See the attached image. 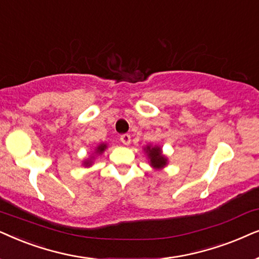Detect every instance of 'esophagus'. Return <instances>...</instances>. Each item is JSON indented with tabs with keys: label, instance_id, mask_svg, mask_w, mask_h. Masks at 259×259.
I'll list each match as a JSON object with an SVG mask.
<instances>
[{
	"label": "esophagus",
	"instance_id": "esophagus-1",
	"mask_svg": "<svg viewBox=\"0 0 259 259\" xmlns=\"http://www.w3.org/2000/svg\"><path fill=\"white\" fill-rule=\"evenodd\" d=\"M120 141H122L123 144H125V146H127V144H130V135L129 134H123V135H120Z\"/></svg>",
	"mask_w": 259,
	"mask_h": 259
}]
</instances>
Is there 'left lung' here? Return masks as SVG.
<instances>
[{
	"instance_id": "1",
	"label": "left lung",
	"mask_w": 259,
	"mask_h": 259,
	"mask_svg": "<svg viewBox=\"0 0 259 259\" xmlns=\"http://www.w3.org/2000/svg\"><path fill=\"white\" fill-rule=\"evenodd\" d=\"M146 151L148 154V157L150 158V164L155 168H162L167 163V158L162 155L161 148L158 147H147Z\"/></svg>"
}]
</instances>
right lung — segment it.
I'll use <instances>...</instances> for the list:
<instances>
[{
    "instance_id": "right-lung-1",
    "label": "right lung",
    "mask_w": 259,
    "mask_h": 259,
    "mask_svg": "<svg viewBox=\"0 0 259 259\" xmlns=\"http://www.w3.org/2000/svg\"><path fill=\"white\" fill-rule=\"evenodd\" d=\"M105 148H106L105 144H101V146H99V147L97 148V151H98V153H103V151H104ZM85 164H86V165L91 164V161H86V162H85Z\"/></svg>"
}]
</instances>
